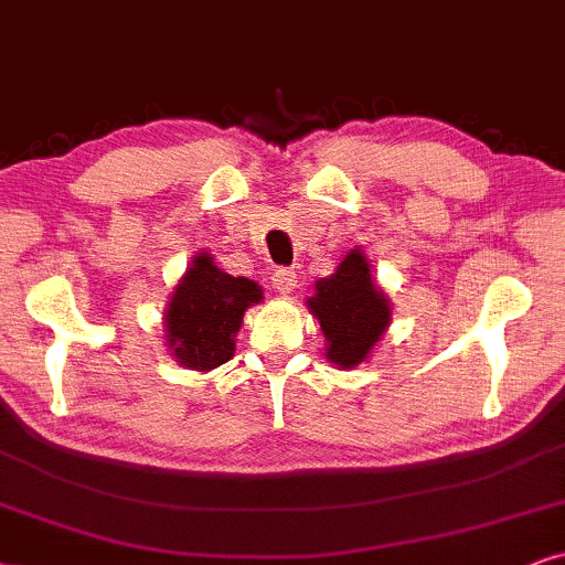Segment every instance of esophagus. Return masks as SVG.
<instances>
[{
    "label": "esophagus",
    "instance_id": "34e87169",
    "mask_svg": "<svg viewBox=\"0 0 565 565\" xmlns=\"http://www.w3.org/2000/svg\"><path fill=\"white\" fill-rule=\"evenodd\" d=\"M270 284H274V289L281 291V295H291V291L297 289V270L278 268L274 270V276H270Z\"/></svg>",
    "mask_w": 565,
    "mask_h": 565
}]
</instances>
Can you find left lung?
<instances>
[{
	"label": "left lung",
	"mask_w": 565,
	"mask_h": 565,
	"mask_svg": "<svg viewBox=\"0 0 565 565\" xmlns=\"http://www.w3.org/2000/svg\"><path fill=\"white\" fill-rule=\"evenodd\" d=\"M307 310L320 320L326 359L338 370H353L377 349L393 322V307L372 278V263L361 247L341 258L335 270L315 281Z\"/></svg>",
	"instance_id": "obj_1"
}]
</instances>
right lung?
<instances>
[{
  "label": "right lung",
  "mask_w": 565,
  "mask_h": 565,
  "mask_svg": "<svg viewBox=\"0 0 565 565\" xmlns=\"http://www.w3.org/2000/svg\"><path fill=\"white\" fill-rule=\"evenodd\" d=\"M263 302L258 281L232 276L199 250L164 307V345L183 370L212 372L235 356L245 310Z\"/></svg>",
  "instance_id": "1"
}]
</instances>
